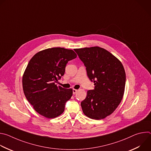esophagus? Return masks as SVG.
<instances>
[{
    "label": "esophagus",
    "instance_id": "obj_1",
    "mask_svg": "<svg viewBox=\"0 0 151 151\" xmlns=\"http://www.w3.org/2000/svg\"><path fill=\"white\" fill-rule=\"evenodd\" d=\"M77 92H78V90H75V89L73 90V94H75Z\"/></svg>",
    "mask_w": 151,
    "mask_h": 151
}]
</instances>
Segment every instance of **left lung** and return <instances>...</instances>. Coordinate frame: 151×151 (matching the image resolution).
<instances>
[{
    "mask_svg": "<svg viewBox=\"0 0 151 151\" xmlns=\"http://www.w3.org/2000/svg\"><path fill=\"white\" fill-rule=\"evenodd\" d=\"M84 63L94 90H88L81 103L83 114L93 119L112 114L120 104L125 91V72L122 63L99 47L74 50Z\"/></svg>",
    "mask_w": 151,
    "mask_h": 151,
    "instance_id": "8db88e82",
    "label": "left lung"
}]
</instances>
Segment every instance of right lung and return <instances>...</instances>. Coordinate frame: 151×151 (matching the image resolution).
I'll return each instance as SVG.
<instances>
[{"label": "right lung", "mask_w": 151, "mask_h": 151, "mask_svg": "<svg viewBox=\"0 0 151 151\" xmlns=\"http://www.w3.org/2000/svg\"><path fill=\"white\" fill-rule=\"evenodd\" d=\"M76 57L72 50L57 47L40 51L29 61L22 79L23 91L40 115L50 119L63 113L73 90L57 86L55 82L64 75L68 62Z\"/></svg>", "instance_id": "obj_1"}]
</instances>
